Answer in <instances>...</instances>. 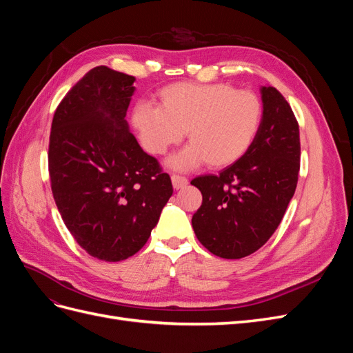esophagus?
Segmentation results:
<instances>
[{
    "instance_id": "obj_1",
    "label": "esophagus",
    "mask_w": 353,
    "mask_h": 353,
    "mask_svg": "<svg viewBox=\"0 0 353 353\" xmlns=\"http://www.w3.org/2000/svg\"><path fill=\"white\" fill-rule=\"evenodd\" d=\"M170 179H172V185L175 190H179V188H184L188 185V179L185 176H181V175H172L170 176Z\"/></svg>"
}]
</instances>
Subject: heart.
I'll use <instances>...</instances> for the list:
<instances>
[{"instance_id": "heart-1", "label": "heart", "mask_w": 353, "mask_h": 353, "mask_svg": "<svg viewBox=\"0 0 353 353\" xmlns=\"http://www.w3.org/2000/svg\"><path fill=\"white\" fill-rule=\"evenodd\" d=\"M160 104L138 103L132 123L145 152L165 154L184 138L190 144L169 159V165L193 169L236 163L249 150L262 121V104L256 94L237 91L228 83L178 82L159 92Z\"/></svg>"}]
</instances>
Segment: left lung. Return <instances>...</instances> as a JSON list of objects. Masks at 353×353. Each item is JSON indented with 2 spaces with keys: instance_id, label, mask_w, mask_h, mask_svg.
I'll list each match as a JSON object with an SVG mask.
<instances>
[{
  "instance_id": "8db88e82",
  "label": "left lung",
  "mask_w": 353,
  "mask_h": 353,
  "mask_svg": "<svg viewBox=\"0 0 353 353\" xmlns=\"http://www.w3.org/2000/svg\"><path fill=\"white\" fill-rule=\"evenodd\" d=\"M262 121L249 150L219 175L191 184L203 201L191 223L199 241L223 259L254 253L279 228L301 169L299 125L274 87H262Z\"/></svg>"
}]
</instances>
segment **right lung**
I'll return each instance as SVG.
<instances>
[{"label":"right lung","instance_id":"1","mask_svg":"<svg viewBox=\"0 0 353 353\" xmlns=\"http://www.w3.org/2000/svg\"><path fill=\"white\" fill-rule=\"evenodd\" d=\"M135 78L91 69L52 117L48 170L57 209L88 254L119 262L150 237L174 188L130 131Z\"/></svg>","mask_w":353,"mask_h":353}]
</instances>
